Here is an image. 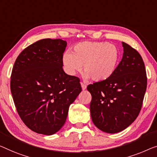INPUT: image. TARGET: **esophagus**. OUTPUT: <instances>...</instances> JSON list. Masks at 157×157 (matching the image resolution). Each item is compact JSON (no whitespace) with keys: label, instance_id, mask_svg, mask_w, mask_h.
I'll use <instances>...</instances> for the list:
<instances>
[{"label":"esophagus","instance_id":"esophagus-1","mask_svg":"<svg viewBox=\"0 0 157 157\" xmlns=\"http://www.w3.org/2000/svg\"><path fill=\"white\" fill-rule=\"evenodd\" d=\"M81 86H82V90H86V86L85 85V84H83L82 82H81Z\"/></svg>","mask_w":157,"mask_h":157}]
</instances>
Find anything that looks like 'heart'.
<instances>
[{"mask_svg":"<svg viewBox=\"0 0 157 157\" xmlns=\"http://www.w3.org/2000/svg\"><path fill=\"white\" fill-rule=\"evenodd\" d=\"M120 60L116 46L103 41H84L77 44L72 53L65 51L63 56L65 71L74 75L83 65L85 78L94 81L106 80L113 75Z\"/></svg>","mask_w":157,"mask_h":157,"instance_id":"1","label":"heart"}]
</instances>
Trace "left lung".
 Listing matches in <instances>:
<instances>
[{"instance_id": "obj_1", "label": "left lung", "mask_w": 157, "mask_h": 157, "mask_svg": "<svg viewBox=\"0 0 157 157\" xmlns=\"http://www.w3.org/2000/svg\"><path fill=\"white\" fill-rule=\"evenodd\" d=\"M123 58L113 75L87 86L92 94V120L103 132L116 133L125 130L138 116L147 89L143 60L125 42Z\"/></svg>"}]
</instances>
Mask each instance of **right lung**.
<instances>
[{
  "mask_svg": "<svg viewBox=\"0 0 157 157\" xmlns=\"http://www.w3.org/2000/svg\"><path fill=\"white\" fill-rule=\"evenodd\" d=\"M67 42L44 39L24 49L11 74L10 90L19 116L34 132H57L82 87L79 79L63 69Z\"/></svg>",
  "mask_w": 157,
  "mask_h": 157,
  "instance_id": "right-lung-1",
  "label": "right lung"
}]
</instances>
